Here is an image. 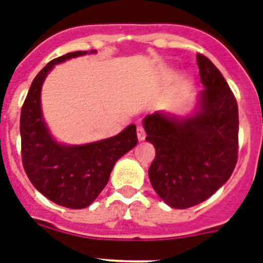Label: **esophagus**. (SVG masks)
<instances>
[{
	"instance_id": "1",
	"label": "esophagus",
	"mask_w": 263,
	"mask_h": 263,
	"mask_svg": "<svg viewBox=\"0 0 263 263\" xmlns=\"http://www.w3.org/2000/svg\"><path fill=\"white\" fill-rule=\"evenodd\" d=\"M137 137H138L139 141H143V139H145V137H146L145 129H143V127L141 126V125H139V126L137 127Z\"/></svg>"
}]
</instances>
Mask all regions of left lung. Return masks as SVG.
<instances>
[{"instance_id": "1", "label": "left lung", "mask_w": 263, "mask_h": 263, "mask_svg": "<svg viewBox=\"0 0 263 263\" xmlns=\"http://www.w3.org/2000/svg\"><path fill=\"white\" fill-rule=\"evenodd\" d=\"M204 89L187 116L155 111L143 118L155 147L148 168L154 191L167 205L185 210L203 203L231 178L238 153V108L217 67L196 55Z\"/></svg>"}]
</instances>
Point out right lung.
Listing matches in <instances>:
<instances>
[{
    "label": "right lung",
    "mask_w": 263,
    "mask_h": 263,
    "mask_svg": "<svg viewBox=\"0 0 263 263\" xmlns=\"http://www.w3.org/2000/svg\"><path fill=\"white\" fill-rule=\"evenodd\" d=\"M87 53H96V50L75 51L51 60L32 80L21 110L22 162L30 182L51 201L72 210L93 203L116 162L138 142L136 125L115 137L84 145L60 143L50 133L41 104L45 79L57 64Z\"/></svg>",
    "instance_id": "add662e5"
}]
</instances>
